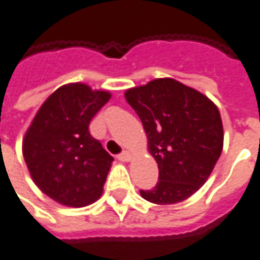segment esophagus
<instances>
[{
	"label": "esophagus",
	"mask_w": 260,
	"mask_h": 260,
	"mask_svg": "<svg viewBox=\"0 0 260 260\" xmlns=\"http://www.w3.org/2000/svg\"><path fill=\"white\" fill-rule=\"evenodd\" d=\"M118 159L122 160V162H129V160L132 159V155H131L128 151H123L122 153H119V155H118Z\"/></svg>",
	"instance_id": "34e87169"
}]
</instances>
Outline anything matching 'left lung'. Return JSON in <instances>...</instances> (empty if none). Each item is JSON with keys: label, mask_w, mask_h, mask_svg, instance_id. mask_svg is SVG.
<instances>
[{"label": "left lung", "mask_w": 260, "mask_h": 260, "mask_svg": "<svg viewBox=\"0 0 260 260\" xmlns=\"http://www.w3.org/2000/svg\"><path fill=\"white\" fill-rule=\"evenodd\" d=\"M125 100L144 125L148 152L159 181L141 197L156 205L190 198L208 178L223 148L218 107L206 95L174 78H156L125 91Z\"/></svg>", "instance_id": "obj_1"}]
</instances>
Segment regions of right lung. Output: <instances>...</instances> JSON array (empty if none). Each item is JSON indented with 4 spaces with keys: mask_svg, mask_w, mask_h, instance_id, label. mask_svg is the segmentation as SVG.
<instances>
[{
    "mask_svg": "<svg viewBox=\"0 0 260 260\" xmlns=\"http://www.w3.org/2000/svg\"><path fill=\"white\" fill-rule=\"evenodd\" d=\"M111 92L82 82L59 86L44 101L22 139L34 183L58 204L82 208L102 195L114 158L89 135V122Z\"/></svg>",
    "mask_w": 260,
    "mask_h": 260,
    "instance_id": "1",
    "label": "right lung"
}]
</instances>
